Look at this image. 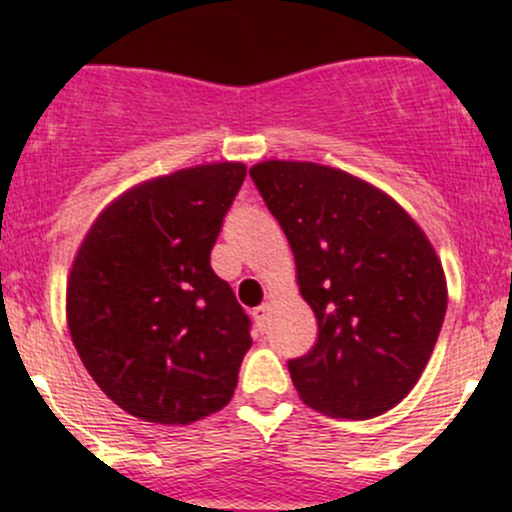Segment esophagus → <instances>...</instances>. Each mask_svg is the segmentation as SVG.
<instances>
[{
  "mask_svg": "<svg viewBox=\"0 0 512 512\" xmlns=\"http://www.w3.org/2000/svg\"><path fill=\"white\" fill-rule=\"evenodd\" d=\"M252 319H255V324H257V329H260V332H265L267 329V319H270V304H260V307L257 309H252Z\"/></svg>",
  "mask_w": 512,
  "mask_h": 512,
  "instance_id": "34e87169",
  "label": "esophagus"
}]
</instances>
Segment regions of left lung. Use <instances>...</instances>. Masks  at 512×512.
Here are the masks:
<instances>
[{
	"label": "left lung",
	"mask_w": 512,
	"mask_h": 512,
	"mask_svg": "<svg viewBox=\"0 0 512 512\" xmlns=\"http://www.w3.org/2000/svg\"><path fill=\"white\" fill-rule=\"evenodd\" d=\"M250 175L317 317L312 352L287 364L299 399L354 421L394 409L421 379L446 317V275L426 232L391 195L339 168L272 158Z\"/></svg>",
	"instance_id": "8db88e82"
}]
</instances>
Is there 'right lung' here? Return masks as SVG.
<instances>
[{"mask_svg":"<svg viewBox=\"0 0 512 512\" xmlns=\"http://www.w3.org/2000/svg\"><path fill=\"white\" fill-rule=\"evenodd\" d=\"M245 163L143 180L101 210L66 282L71 342L126 414L185 426L232 399L250 317L210 267Z\"/></svg>","mask_w":512,"mask_h":512,"instance_id":"add662e5","label":"right lung"}]
</instances>
